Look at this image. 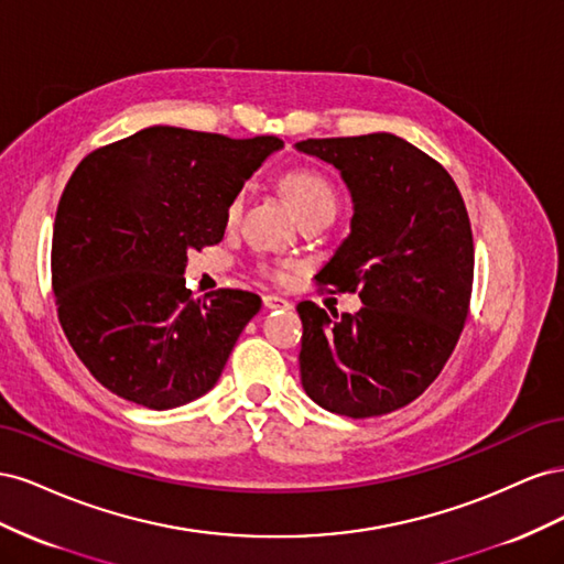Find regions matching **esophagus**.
<instances>
[{
	"mask_svg": "<svg viewBox=\"0 0 564 564\" xmlns=\"http://www.w3.org/2000/svg\"><path fill=\"white\" fill-rule=\"evenodd\" d=\"M263 305H265L268 311H286V308H292V303H289V301L282 299V296H275V294L263 296Z\"/></svg>",
	"mask_w": 564,
	"mask_h": 564,
	"instance_id": "esophagus-1",
	"label": "esophagus"
}]
</instances>
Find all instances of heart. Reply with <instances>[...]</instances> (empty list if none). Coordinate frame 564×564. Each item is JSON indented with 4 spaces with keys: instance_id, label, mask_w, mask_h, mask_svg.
I'll use <instances>...</instances> for the list:
<instances>
[{
    "instance_id": "1",
    "label": "heart",
    "mask_w": 564,
    "mask_h": 564,
    "mask_svg": "<svg viewBox=\"0 0 564 564\" xmlns=\"http://www.w3.org/2000/svg\"><path fill=\"white\" fill-rule=\"evenodd\" d=\"M282 187L301 218L317 212H332V214L336 212L338 197L332 181L327 176H322L319 172H313V169H296V172L286 174L282 181ZM242 207H245V195H237L228 207L230 224L240 218Z\"/></svg>"
}]
</instances>
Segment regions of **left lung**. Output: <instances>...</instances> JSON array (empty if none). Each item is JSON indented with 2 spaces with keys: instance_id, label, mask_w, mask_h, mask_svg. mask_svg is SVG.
Returning <instances> with one entry per match:
<instances>
[{
  "instance_id": "8db88e82",
  "label": "left lung",
  "mask_w": 564,
  "mask_h": 564,
  "mask_svg": "<svg viewBox=\"0 0 564 564\" xmlns=\"http://www.w3.org/2000/svg\"><path fill=\"white\" fill-rule=\"evenodd\" d=\"M338 169L350 232L317 272L334 292H360L355 315L296 305L301 383L327 412L369 419L416 400L449 360L468 315L473 232L447 169L395 133L294 145Z\"/></svg>"
}]
</instances>
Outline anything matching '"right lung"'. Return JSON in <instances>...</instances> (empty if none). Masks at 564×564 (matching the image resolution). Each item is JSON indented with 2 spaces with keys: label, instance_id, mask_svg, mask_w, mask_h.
I'll return each mask as SVG.
<instances>
[{
  "label": "right lung",
  "instance_id": "obj_1",
  "mask_svg": "<svg viewBox=\"0 0 564 564\" xmlns=\"http://www.w3.org/2000/svg\"><path fill=\"white\" fill-rule=\"evenodd\" d=\"M282 145L148 127L79 162L58 202L51 280L61 327L100 386L158 412L216 386L261 299H195L187 251L224 240L230 202Z\"/></svg>",
  "mask_w": 564,
  "mask_h": 564
}]
</instances>
